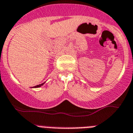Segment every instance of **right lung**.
Masks as SVG:
<instances>
[{"label": "right lung", "mask_w": 133, "mask_h": 133, "mask_svg": "<svg viewBox=\"0 0 133 133\" xmlns=\"http://www.w3.org/2000/svg\"><path fill=\"white\" fill-rule=\"evenodd\" d=\"M43 84H44V83L41 84H38V85H36V86H35V87H34V88H38V87H41V86H42V85H43Z\"/></svg>", "instance_id": "add662e5"}]
</instances>
